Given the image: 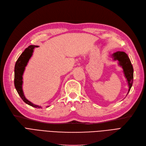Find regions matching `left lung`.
<instances>
[{"mask_svg": "<svg viewBox=\"0 0 146 146\" xmlns=\"http://www.w3.org/2000/svg\"><path fill=\"white\" fill-rule=\"evenodd\" d=\"M113 56L115 60L119 61V65L123 68L125 76L129 84V93L131 86H132L133 81V68L131 61L127 54L124 51H117L113 54Z\"/></svg>", "mask_w": 146, "mask_h": 146, "instance_id": "obj_1", "label": "left lung"}]
</instances>
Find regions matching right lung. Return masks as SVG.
I'll return each instance as SVG.
<instances>
[{"label": "right lung", "instance_id": "obj_1", "mask_svg": "<svg viewBox=\"0 0 146 146\" xmlns=\"http://www.w3.org/2000/svg\"><path fill=\"white\" fill-rule=\"evenodd\" d=\"M36 47H38V46L36 45L29 46V47H27L23 51V53L17 60L15 67V86L19 95L26 104L36 108H41V107L33 104L32 102L27 100L23 95L22 90V75L28 62L31 57L33 50Z\"/></svg>", "mask_w": 146, "mask_h": 146}]
</instances>
